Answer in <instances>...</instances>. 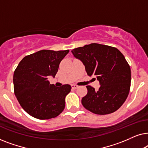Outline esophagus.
I'll use <instances>...</instances> for the list:
<instances>
[{
  "label": "esophagus",
  "mask_w": 148,
  "mask_h": 148,
  "mask_svg": "<svg viewBox=\"0 0 148 148\" xmlns=\"http://www.w3.org/2000/svg\"><path fill=\"white\" fill-rule=\"evenodd\" d=\"M71 87H72L73 89H77L78 88V86H77V85H75V84H73V85H71Z\"/></svg>",
  "instance_id": "34e87169"
}]
</instances>
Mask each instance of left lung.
I'll return each instance as SVG.
<instances>
[{
  "mask_svg": "<svg viewBox=\"0 0 148 148\" xmlns=\"http://www.w3.org/2000/svg\"><path fill=\"white\" fill-rule=\"evenodd\" d=\"M71 52L82 60L88 75L96 77L100 84L98 90L86 86L88 94L82 99L84 108L101 115L118 110L126 100L131 87L130 66L123 54L116 48L96 43Z\"/></svg>",
  "mask_w": 148,
  "mask_h": 148,
  "instance_id": "1",
  "label": "left lung"
}]
</instances>
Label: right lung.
Instances as JSON below:
<instances>
[{"mask_svg":"<svg viewBox=\"0 0 148 148\" xmlns=\"http://www.w3.org/2000/svg\"><path fill=\"white\" fill-rule=\"evenodd\" d=\"M69 52L40 50L25 56L14 71L16 98L23 110L34 118H54L63 111L71 86H54L50 84L48 77L56 75L60 61Z\"/></svg>","mask_w":148,"mask_h":148,"instance_id":"1","label":"right lung"}]
</instances>
